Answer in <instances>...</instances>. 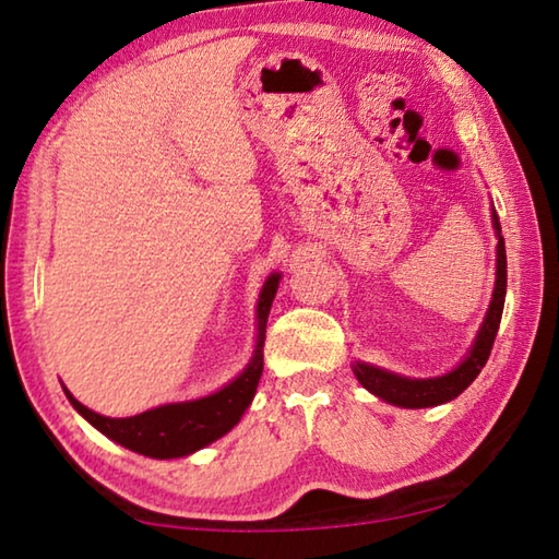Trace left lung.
<instances>
[{
  "mask_svg": "<svg viewBox=\"0 0 559 559\" xmlns=\"http://www.w3.org/2000/svg\"><path fill=\"white\" fill-rule=\"evenodd\" d=\"M493 226L498 231V271H496V290H493V300H490L488 316L484 320V325L478 330L476 343H473L468 357L456 367V370L443 374V377H433V380H409V377H400L394 372H384L380 367L357 362L355 365V374L357 380L362 382L372 394L380 396V400L396 404V406H406V409H421V406H437L443 402L456 400V396L466 390V386L476 380L488 362L490 349H493L496 335H498V325H500V316H503V306H506V283H508V269H506V241L500 236V222L498 214L493 210Z\"/></svg>",
  "mask_w": 559,
  "mask_h": 559,
  "instance_id": "1",
  "label": "left lung"
}]
</instances>
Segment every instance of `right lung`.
<instances>
[{
    "instance_id": "obj_1",
    "label": "right lung",
    "mask_w": 559,
    "mask_h": 559,
    "mask_svg": "<svg viewBox=\"0 0 559 559\" xmlns=\"http://www.w3.org/2000/svg\"><path fill=\"white\" fill-rule=\"evenodd\" d=\"M278 290V276H271L266 286L261 290L259 298V343L257 355L249 362V367L236 377L231 384H226L222 392L197 402H182V404H165L157 409L143 412L138 416H128V419H110V416H100L83 406L79 400L69 394L71 404L79 409L86 419L108 439L118 441L120 447L130 451L143 453L150 459H177L187 456L197 449L206 447V443L224 437L226 431L239 424L246 406L251 404L253 392L263 372V340H266V323L271 313L273 296Z\"/></svg>"
}]
</instances>
